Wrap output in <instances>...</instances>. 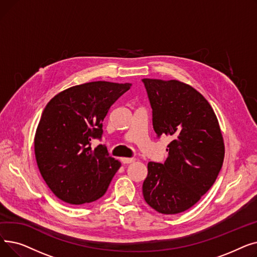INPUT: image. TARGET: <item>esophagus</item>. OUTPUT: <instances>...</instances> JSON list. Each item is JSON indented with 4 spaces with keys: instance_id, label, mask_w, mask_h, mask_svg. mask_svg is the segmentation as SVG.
Returning <instances> with one entry per match:
<instances>
[{
    "instance_id": "obj_1",
    "label": "esophagus",
    "mask_w": 257,
    "mask_h": 257,
    "mask_svg": "<svg viewBox=\"0 0 257 257\" xmlns=\"http://www.w3.org/2000/svg\"><path fill=\"white\" fill-rule=\"evenodd\" d=\"M120 161H121V163H123L124 165H128V164L134 163V161H136V159H134V158H121Z\"/></svg>"
}]
</instances>
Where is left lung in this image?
I'll use <instances>...</instances> for the list:
<instances>
[{
    "label": "left lung",
    "mask_w": 257,
    "mask_h": 257,
    "mask_svg": "<svg viewBox=\"0 0 257 257\" xmlns=\"http://www.w3.org/2000/svg\"><path fill=\"white\" fill-rule=\"evenodd\" d=\"M152 108L157 138L171 137L164 164L150 161L143 183L145 201L156 211L175 214L195 205L214 183L225 148L219 121L192 86L177 80H142Z\"/></svg>",
    "instance_id": "obj_1"
}]
</instances>
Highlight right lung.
Wrapping results in <instances>:
<instances>
[{
  "instance_id": "obj_1",
  "label": "right lung",
  "mask_w": 257,
  "mask_h": 257,
  "mask_svg": "<svg viewBox=\"0 0 257 257\" xmlns=\"http://www.w3.org/2000/svg\"><path fill=\"white\" fill-rule=\"evenodd\" d=\"M131 83L94 81L67 88L46 106L35 133L34 151L40 174L50 190L69 204L100 199L120 167L99 145L103 119Z\"/></svg>"
}]
</instances>
